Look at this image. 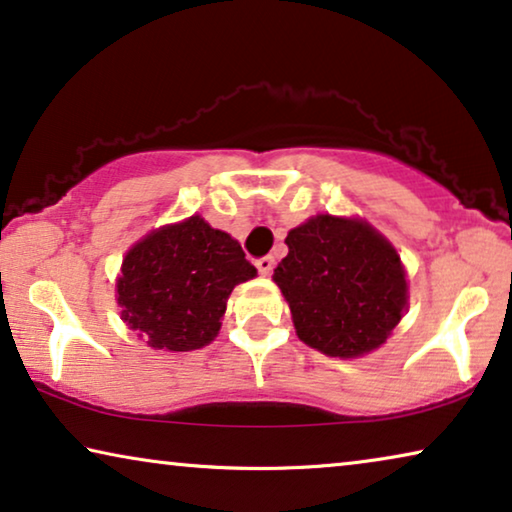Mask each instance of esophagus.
<instances>
[{"instance_id":"obj_1","label":"esophagus","mask_w":512,"mask_h":512,"mask_svg":"<svg viewBox=\"0 0 512 512\" xmlns=\"http://www.w3.org/2000/svg\"><path fill=\"white\" fill-rule=\"evenodd\" d=\"M273 264H276V259H273L271 255H266V257H259L257 262H255L257 271L262 273V276H269V273L273 271Z\"/></svg>"}]
</instances>
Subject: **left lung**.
Segmentation results:
<instances>
[{
    "instance_id": "left-lung-1",
    "label": "left lung",
    "mask_w": 512,
    "mask_h": 512,
    "mask_svg": "<svg viewBox=\"0 0 512 512\" xmlns=\"http://www.w3.org/2000/svg\"><path fill=\"white\" fill-rule=\"evenodd\" d=\"M290 253L273 280L297 336L329 357L380 348L408 308L401 257L366 220L315 215L287 234Z\"/></svg>"
}]
</instances>
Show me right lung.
Masks as SVG:
<instances>
[{
  "label": "right lung",
  "instance_id": "1",
  "mask_svg": "<svg viewBox=\"0 0 512 512\" xmlns=\"http://www.w3.org/2000/svg\"><path fill=\"white\" fill-rule=\"evenodd\" d=\"M255 276L239 241L192 215L127 250L115 283L120 318L150 348L199 350L218 336L234 287Z\"/></svg>",
  "mask_w": 512,
  "mask_h": 512
}]
</instances>
